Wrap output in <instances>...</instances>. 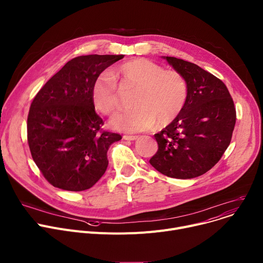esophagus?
Here are the masks:
<instances>
[{
    "mask_svg": "<svg viewBox=\"0 0 263 263\" xmlns=\"http://www.w3.org/2000/svg\"><path fill=\"white\" fill-rule=\"evenodd\" d=\"M122 138H124L125 141H135V139H137V136H135V135H124V136H122Z\"/></svg>",
    "mask_w": 263,
    "mask_h": 263,
    "instance_id": "obj_1",
    "label": "esophagus"
}]
</instances>
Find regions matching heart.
I'll list each match as a JSON object with an SVG mask.
<instances>
[{"label":"heart","instance_id":"1","mask_svg":"<svg viewBox=\"0 0 263 263\" xmlns=\"http://www.w3.org/2000/svg\"><path fill=\"white\" fill-rule=\"evenodd\" d=\"M116 78L137 87L132 101L135 108L110 121L116 130L138 133L153 128L155 124L166 126L181 114L186 104L188 86L179 72L137 58L117 65L113 74L106 71L96 78L92 89L93 102L106 115H113L121 108Z\"/></svg>","mask_w":263,"mask_h":263}]
</instances>
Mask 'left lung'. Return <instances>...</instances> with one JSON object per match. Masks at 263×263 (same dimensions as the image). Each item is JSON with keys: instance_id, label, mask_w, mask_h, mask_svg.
Wrapping results in <instances>:
<instances>
[{"instance_id": "left-lung-1", "label": "left lung", "mask_w": 263, "mask_h": 263, "mask_svg": "<svg viewBox=\"0 0 263 263\" xmlns=\"http://www.w3.org/2000/svg\"><path fill=\"white\" fill-rule=\"evenodd\" d=\"M186 80L188 97L181 114L154 134L159 150L150 164L174 179H194L211 170L230 146L236 109L226 85L199 65L163 57Z\"/></svg>"}]
</instances>
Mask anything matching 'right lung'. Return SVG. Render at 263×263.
I'll return each mask as SVG.
<instances>
[{
    "label": "right lung",
    "mask_w": 263,
    "mask_h": 263,
    "mask_svg": "<svg viewBox=\"0 0 263 263\" xmlns=\"http://www.w3.org/2000/svg\"><path fill=\"white\" fill-rule=\"evenodd\" d=\"M124 55H87L68 61L33 98L27 117L32 160L54 187L82 191L106 172L109 147L121 139L102 131L92 98L96 78Z\"/></svg>",
    "instance_id": "right-lung-1"
}]
</instances>
